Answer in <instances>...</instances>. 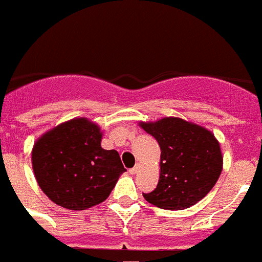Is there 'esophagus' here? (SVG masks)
Returning a JSON list of instances; mask_svg holds the SVG:
<instances>
[{"mask_svg": "<svg viewBox=\"0 0 262 262\" xmlns=\"http://www.w3.org/2000/svg\"><path fill=\"white\" fill-rule=\"evenodd\" d=\"M139 169H140L139 165H136V166H135V167H132V169H130V170H129V171H130L132 174H136V173L139 171Z\"/></svg>", "mask_w": 262, "mask_h": 262, "instance_id": "obj_1", "label": "esophagus"}]
</instances>
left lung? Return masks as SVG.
Segmentation results:
<instances>
[{
  "label": "left lung",
  "mask_w": 262,
  "mask_h": 262,
  "mask_svg": "<svg viewBox=\"0 0 262 262\" xmlns=\"http://www.w3.org/2000/svg\"><path fill=\"white\" fill-rule=\"evenodd\" d=\"M161 147V174L157 188L144 193L147 202L183 210L210 192L223 170L220 143L210 130L181 118L140 122Z\"/></svg>",
  "instance_id": "left-lung-1"
}]
</instances>
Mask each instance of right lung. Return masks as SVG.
<instances>
[{
  "instance_id": "add662e5",
  "label": "right lung",
  "mask_w": 262,
  "mask_h": 262,
  "mask_svg": "<svg viewBox=\"0 0 262 262\" xmlns=\"http://www.w3.org/2000/svg\"><path fill=\"white\" fill-rule=\"evenodd\" d=\"M101 136L95 122L74 118L34 143V176L52 202L70 210H85L108 198L126 169L115 149L101 148Z\"/></svg>"
}]
</instances>
